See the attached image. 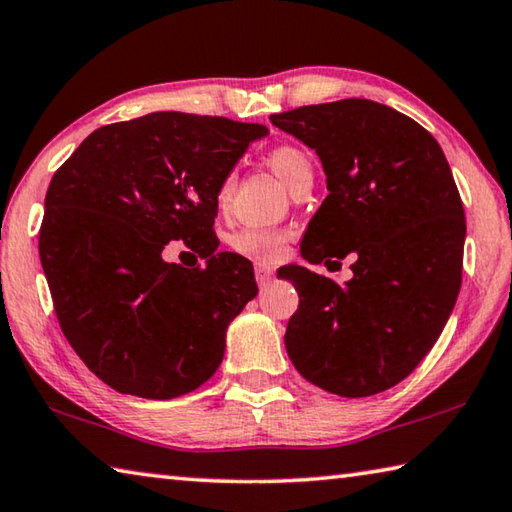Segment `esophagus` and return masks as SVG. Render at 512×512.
<instances>
[{"label":"esophagus","instance_id":"1","mask_svg":"<svg viewBox=\"0 0 512 512\" xmlns=\"http://www.w3.org/2000/svg\"><path fill=\"white\" fill-rule=\"evenodd\" d=\"M275 275V268L273 266H266V264H257L255 266V280L259 286H264L273 280Z\"/></svg>","mask_w":512,"mask_h":512}]
</instances>
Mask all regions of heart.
<instances>
[{"label":"heart","mask_w":512,"mask_h":512,"mask_svg":"<svg viewBox=\"0 0 512 512\" xmlns=\"http://www.w3.org/2000/svg\"><path fill=\"white\" fill-rule=\"evenodd\" d=\"M266 163L273 167V172L280 176L291 190H295L297 185L304 183L306 179H313L311 159L295 145H288V143L275 145L273 150L266 154ZM232 183H235V174L230 172L224 176V181L219 185V192H217L219 201L228 199ZM284 241H286V235L280 230L244 228L230 237V246L241 257L257 259V262H271V259H277L282 255Z\"/></svg>","instance_id":"obj_1"}]
</instances>
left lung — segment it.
Returning <instances> with one entry per match:
<instances>
[{"label":"left lung","mask_w":512,"mask_h":512,"mask_svg":"<svg viewBox=\"0 0 512 512\" xmlns=\"http://www.w3.org/2000/svg\"><path fill=\"white\" fill-rule=\"evenodd\" d=\"M271 123L313 147L327 174L302 257L329 268L356 257L347 286L286 268L300 295L288 358L331 394L385 392L427 356L457 302L466 217L450 165L425 127L374 100L297 107Z\"/></svg>","instance_id":"1"}]
</instances>
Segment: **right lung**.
Instances as JSON below:
<instances>
[{
    "instance_id": "right-lung-1",
    "label": "right lung",
    "mask_w": 512,
    "mask_h": 512,
    "mask_svg": "<svg viewBox=\"0 0 512 512\" xmlns=\"http://www.w3.org/2000/svg\"><path fill=\"white\" fill-rule=\"evenodd\" d=\"M268 129L154 111L89 134L53 174L40 259L60 329L120 394H190L224 360L226 329L257 295L253 264L217 253V192ZM183 240L206 265H167Z\"/></svg>"
}]
</instances>
